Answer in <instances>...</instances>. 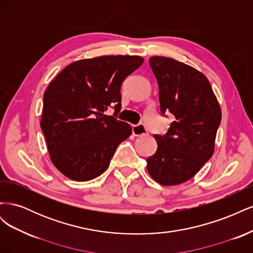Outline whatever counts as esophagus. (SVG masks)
Masks as SVG:
<instances>
[{"label":"esophagus","mask_w":253,"mask_h":253,"mask_svg":"<svg viewBox=\"0 0 253 253\" xmlns=\"http://www.w3.org/2000/svg\"><path fill=\"white\" fill-rule=\"evenodd\" d=\"M132 132H133L134 136H142V135L148 134L147 128H145L144 125H142V124L137 125V126H132Z\"/></svg>","instance_id":"1"}]
</instances>
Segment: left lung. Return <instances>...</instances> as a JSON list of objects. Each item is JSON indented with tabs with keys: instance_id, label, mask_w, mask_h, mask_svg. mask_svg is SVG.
<instances>
[{
	"instance_id": "obj_1",
	"label": "left lung",
	"mask_w": 253,
	"mask_h": 253,
	"mask_svg": "<svg viewBox=\"0 0 253 253\" xmlns=\"http://www.w3.org/2000/svg\"><path fill=\"white\" fill-rule=\"evenodd\" d=\"M160 113H171L168 132L154 135L157 151L147 159L151 177L163 186L191 179L212 157L221 111L206 76L177 60L151 57Z\"/></svg>"
}]
</instances>
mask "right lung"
I'll return each instance as SVG.
<instances>
[{
    "label": "right lung",
    "mask_w": 253,
    "mask_h": 253,
    "mask_svg": "<svg viewBox=\"0 0 253 253\" xmlns=\"http://www.w3.org/2000/svg\"><path fill=\"white\" fill-rule=\"evenodd\" d=\"M143 63L139 56H102L67 65L43 96L41 128L50 160L66 177L101 175L118 145L132 134L126 122L104 115L121 109L124 80Z\"/></svg>",
    "instance_id": "1"
}]
</instances>
